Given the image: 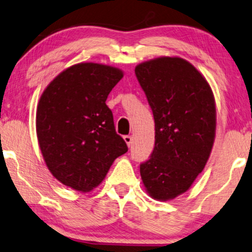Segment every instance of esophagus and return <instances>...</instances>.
Segmentation results:
<instances>
[{"label":"esophagus","instance_id":"34e87169","mask_svg":"<svg viewBox=\"0 0 252 252\" xmlns=\"http://www.w3.org/2000/svg\"><path fill=\"white\" fill-rule=\"evenodd\" d=\"M124 140H125V142L127 143V146L130 147V144H132V141H133L132 136H130V135H125V136H124Z\"/></svg>","mask_w":252,"mask_h":252}]
</instances>
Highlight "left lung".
Returning a JSON list of instances; mask_svg holds the SVG:
<instances>
[{"label": "left lung", "instance_id": "obj_1", "mask_svg": "<svg viewBox=\"0 0 252 252\" xmlns=\"http://www.w3.org/2000/svg\"><path fill=\"white\" fill-rule=\"evenodd\" d=\"M155 120V147L140 164L144 186L155 199L188 190L204 168L216 132L211 88L187 61L161 57L135 67Z\"/></svg>", "mask_w": 252, "mask_h": 252}]
</instances>
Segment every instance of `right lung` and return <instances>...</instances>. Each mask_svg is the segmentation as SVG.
I'll return each instance as SVG.
<instances>
[{
	"label": "right lung",
	"mask_w": 252,
	"mask_h": 252,
	"mask_svg": "<svg viewBox=\"0 0 252 252\" xmlns=\"http://www.w3.org/2000/svg\"><path fill=\"white\" fill-rule=\"evenodd\" d=\"M123 78L118 68L81 63L57 75L41 96L36 134L48 168L62 184L89 191L128 151L105 104Z\"/></svg>",
	"instance_id": "right-lung-1"
}]
</instances>
